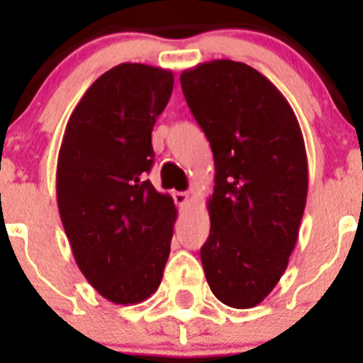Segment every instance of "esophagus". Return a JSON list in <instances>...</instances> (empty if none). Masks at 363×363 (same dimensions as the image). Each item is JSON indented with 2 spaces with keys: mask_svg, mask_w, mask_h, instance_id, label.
I'll return each instance as SVG.
<instances>
[{
  "mask_svg": "<svg viewBox=\"0 0 363 363\" xmlns=\"http://www.w3.org/2000/svg\"><path fill=\"white\" fill-rule=\"evenodd\" d=\"M174 201L179 205V207H187L189 201H191V194L189 192H174Z\"/></svg>",
  "mask_w": 363,
  "mask_h": 363,
  "instance_id": "esophagus-1",
  "label": "esophagus"
}]
</instances>
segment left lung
<instances>
[{"mask_svg":"<svg viewBox=\"0 0 363 363\" xmlns=\"http://www.w3.org/2000/svg\"><path fill=\"white\" fill-rule=\"evenodd\" d=\"M214 156L201 265L234 309L264 301L289 264L307 201V154L289 101L245 63L214 60L179 76Z\"/></svg>","mask_w":363,"mask_h":363,"instance_id":"obj_1","label":"left lung"}]
</instances>
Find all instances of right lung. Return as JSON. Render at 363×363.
<instances>
[{
	"instance_id": "1",
	"label": "right lung",
	"mask_w": 363,
	"mask_h": 363,
	"mask_svg": "<svg viewBox=\"0 0 363 363\" xmlns=\"http://www.w3.org/2000/svg\"><path fill=\"white\" fill-rule=\"evenodd\" d=\"M171 70L121 63L101 74L67 121L56 194L74 259L86 281L120 306L162 284L174 200L152 187L150 134L172 94Z\"/></svg>"
}]
</instances>
